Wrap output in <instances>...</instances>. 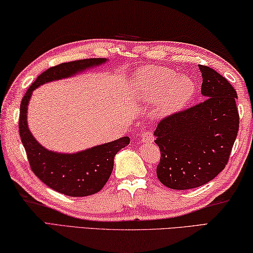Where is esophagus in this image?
<instances>
[{"mask_svg":"<svg viewBox=\"0 0 253 253\" xmlns=\"http://www.w3.org/2000/svg\"><path fill=\"white\" fill-rule=\"evenodd\" d=\"M153 140L154 136L151 132H144V133L141 135V142L142 143H152Z\"/></svg>","mask_w":253,"mask_h":253,"instance_id":"1","label":"esophagus"}]
</instances>
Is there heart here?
Wrapping results in <instances>:
<instances>
[{
	"label": "heart",
	"mask_w": 253,
	"mask_h": 253,
	"mask_svg": "<svg viewBox=\"0 0 253 253\" xmlns=\"http://www.w3.org/2000/svg\"><path fill=\"white\" fill-rule=\"evenodd\" d=\"M133 87L141 97L158 102V112L169 115L188 103L194 93V83L187 75H178L162 66H147L133 77Z\"/></svg>",
	"instance_id": "1"
}]
</instances>
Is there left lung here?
I'll return each instance as SVG.
<instances>
[{"label":"left lung","mask_w":253,"mask_h":253,"mask_svg":"<svg viewBox=\"0 0 253 253\" xmlns=\"http://www.w3.org/2000/svg\"><path fill=\"white\" fill-rule=\"evenodd\" d=\"M199 69L205 100L161 120L154 131L161 151L158 179L174 190L198 188L214 179L227 166L239 131L236 90L213 69Z\"/></svg>","instance_id":"8db88e82"}]
</instances>
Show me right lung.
<instances>
[{
	"instance_id": "obj_1",
	"label": "right lung",
	"mask_w": 253,
	"mask_h": 253,
	"mask_svg": "<svg viewBox=\"0 0 253 253\" xmlns=\"http://www.w3.org/2000/svg\"><path fill=\"white\" fill-rule=\"evenodd\" d=\"M106 59H85L61 63L44 71L31 84L21 101L19 131L31 170L48 188L69 197H87L99 192L113 170L114 157L130 143L129 136L77 153H59L40 144L29 129L26 114L32 92L44 83L70 78L105 63Z\"/></svg>"
}]
</instances>
